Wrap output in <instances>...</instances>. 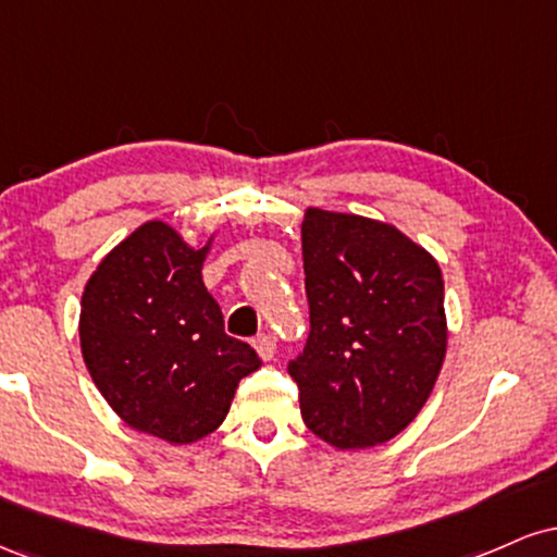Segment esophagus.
I'll return each instance as SVG.
<instances>
[{
  "instance_id": "obj_1",
  "label": "esophagus",
  "mask_w": 557,
  "mask_h": 557,
  "mask_svg": "<svg viewBox=\"0 0 557 557\" xmlns=\"http://www.w3.org/2000/svg\"><path fill=\"white\" fill-rule=\"evenodd\" d=\"M253 348H257V354L261 356V359L272 361L274 350H277V343H274L272 335H257L253 337Z\"/></svg>"
}]
</instances>
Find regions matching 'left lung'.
Listing matches in <instances>:
<instances>
[{
    "instance_id": "1",
    "label": "left lung",
    "mask_w": 557,
    "mask_h": 557,
    "mask_svg": "<svg viewBox=\"0 0 557 557\" xmlns=\"http://www.w3.org/2000/svg\"><path fill=\"white\" fill-rule=\"evenodd\" d=\"M309 341L287 363L300 417L356 450L406 430L445 361V285L430 251L387 222L306 209Z\"/></svg>"
}]
</instances>
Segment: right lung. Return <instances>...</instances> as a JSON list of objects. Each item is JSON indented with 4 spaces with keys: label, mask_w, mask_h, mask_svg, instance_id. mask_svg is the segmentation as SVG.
Listing matches in <instances>:
<instances>
[{
    "label": "right lung",
    "mask_w": 557,
    "mask_h": 557,
    "mask_svg": "<svg viewBox=\"0 0 557 557\" xmlns=\"http://www.w3.org/2000/svg\"><path fill=\"white\" fill-rule=\"evenodd\" d=\"M207 246L151 220L114 246L81 298V350L94 385L133 430L188 445L222 424L257 350L225 332L201 280Z\"/></svg>",
    "instance_id": "obj_1"
}]
</instances>
